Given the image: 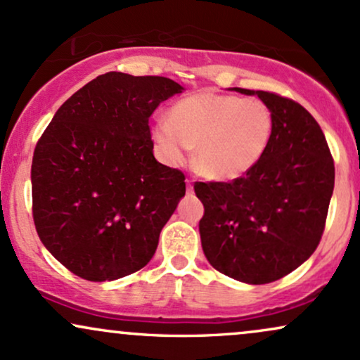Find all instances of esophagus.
Segmentation results:
<instances>
[{
    "label": "esophagus",
    "instance_id": "esophagus-1",
    "mask_svg": "<svg viewBox=\"0 0 360 360\" xmlns=\"http://www.w3.org/2000/svg\"><path fill=\"white\" fill-rule=\"evenodd\" d=\"M186 183H188V191H189V193H193V184H191L193 181H191V179H188V181H186Z\"/></svg>",
    "mask_w": 360,
    "mask_h": 360
}]
</instances>
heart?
Listing matches in <instances>:
<instances>
[{
    "instance_id": "obj_1",
    "label": "heart",
    "mask_w": 360,
    "mask_h": 360,
    "mask_svg": "<svg viewBox=\"0 0 360 360\" xmlns=\"http://www.w3.org/2000/svg\"><path fill=\"white\" fill-rule=\"evenodd\" d=\"M274 134L269 106L257 98L200 91L171 106L167 120L152 125L162 159L181 164L194 147V166L208 179L233 181L262 160Z\"/></svg>"
}]
</instances>
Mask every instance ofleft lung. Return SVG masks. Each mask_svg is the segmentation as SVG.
Returning a JSON list of instances; mask_svg holds the SVG:
<instances>
[{
    "label": "left lung",
    "instance_id": "left-lung-1",
    "mask_svg": "<svg viewBox=\"0 0 360 360\" xmlns=\"http://www.w3.org/2000/svg\"><path fill=\"white\" fill-rule=\"evenodd\" d=\"M257 94L274 117L262 160L230 183H194L205 206L203 252L217 271L247 284H267L300 267L325 230L335 166L323 131L300 103Z\"/></svg>",
    "mask_w": 360,
    "mask_h": 360
}]
</instances>
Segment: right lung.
<instances>
[{"mask_svg": "<svg viewBox=\"0 0 360 360\" xmlns=\"http://www.w3.org/2000/svg\"><path fill=\"white\" fill-rule=\"evenodd\" d=\"M183 86L106 72L53 115L32 160V213L47 250L86 281L147 266L186 193L184 174L157 162L148 118Z\"/></svg>", "mask_w": 360, "mask_h": 360, "instance_id": "1", "label": "right lung"}]
</instances>
